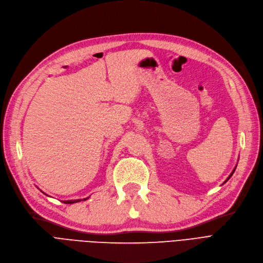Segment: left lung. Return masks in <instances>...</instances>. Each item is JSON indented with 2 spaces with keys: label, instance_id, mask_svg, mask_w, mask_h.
Returning a JSON list of instances; mask_svg holds the SVG:
<instances>
[{
  "label": "left lung",
  "instance_id": "1",
  "mask_svg": "<svg viewBox=\"0 0 263 263\" xmlns=\"http://www.w3.org/2000/svg\"><path fill=\"white\" fill-rule=\"evenodd\" d=\"M235 168H236V167H235ZM235 168H234V170H233V172H232V173H231V175H230V176H229V177H228V179H227V180H226V181H224V182H227V181H228V180H229V179H230V178H231V176H232V175H233V174H234V172H235Z\"/></svg>",
  "mask_w": 263,
  "mask_h": 263
}]
</instances>
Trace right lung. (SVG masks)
I'll list each match as a JSON object with an SVG mask.
<instances>
[{
  "label": "right lung",
  "instance_id": "add662e5",
  "mask_svg": "<svg viewBox=\"0 0 263 263\" xmlns=\"http://www.w3.org/2000/svg\"><path fill=\"white\" fill-rule=\"evenodd\" d=\"M88 198V197H87ZM87 198H84L83 199V201H85V199H87ZM82 201V199H74V201H65L64 203L65 204H73V203H77V202H81Z\"/></svg>",
  "mask_w": 263,
  "mask_h": 263
}]
</instances>
